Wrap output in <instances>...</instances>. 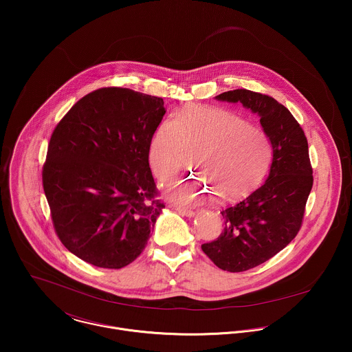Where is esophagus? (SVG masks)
<instances>
[{
  "label": "esophagus",
  "mask_w": 352,
  "mask_h": 352,
  "mask_svg": "<svg viewBox=\"0 0 352 352\" xmlns=\"http://www.w3.org/2000/svg\"><path fill=\"white\" fill-rule=\"evenodd\" d=\"M176 210L182 214V215H186L188 218H192L195 215V211L191 210V208H184V207H176Z\"/></svg>",
  "instance_id": "1"
}]
</instances>
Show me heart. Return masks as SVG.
<instances>
[{
  "instance_id": "obj_1",
  "label": "heart",
  "mask_w": 352,
  "mask_h": 352,
  "mask_svg": "<svg viewBox=\"0 0 352 352\" xmlns=\"http://www.w3.org/2000/svg\"><path fill=\"white\" fill-rule=\"evenodd\" d=\"M190 153L201 177L168 188V198L179 204L201 203L214 192L222 201L248 195L263 182L272 148L267 134L252 127L241 115L222 108L191 107L175 119L162 120L154 130L149 145L154 175L162 183L170 182L188 165Z\"/></svg>"
}]
</instances>
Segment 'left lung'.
<instances>
[{
  "label": "left lung",
  "instance_id": "left-lung-1",
  "mask_svg": "<svg viewBox=\"0 0 352 352\" xmlns=\"http://www.w3.org/2000/svg\"><path fill=\"white\" fill-rule=\"evenodd\" d=\"M215 99L240 101L257 113L272 145L265 183L244 201L222 210L223 232L201 245L218 268L243 272L270 260L297 236L313 187V169L305 133L285 105L248 89L223 92Z\"/></svg>",
  "mask_w": 352,
  "mask_h": 352
}]
</instances>
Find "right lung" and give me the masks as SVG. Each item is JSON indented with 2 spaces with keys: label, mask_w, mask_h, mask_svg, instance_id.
<instances>
[{
  "label": "right lung",
  "mask_w": 352,
  "mask_h": 352,
  "mask_svg": "<svg viewBox=\"0 0 352 352\" xmlns=\"http://www.w3.org/2000/svg\"><path fill=\"white\" fill-rule=\"evenodd\" d=\"M164 100L101 88L77 101L52 131L43 190L60 243L81 260L122 268L145 250L165 204L149 166Z\"/></svg>",
  "instance_id": "1"
}]
</instances>
